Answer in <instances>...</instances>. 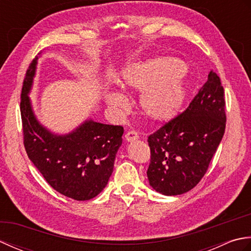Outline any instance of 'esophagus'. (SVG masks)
Instances as JSON below:
<instances>
[{
    "label": "esophagus",
    "mask_w": 251,
    "mask_h": 251,
    "mask_svg": "<svg viewBox=\"0 0 251 251\" xmlns=\"http://www.w3.org/2000/svg\"><path fill=\"white\" fill-rule=\"evenodd\" d=\"M138 138H139V136H138L137 132L134 131V130H129L125 134V139H126V141H128V142L135 141V140L138 139Z\"/></svg>",
    "instance_id": "34e87169"
}]
</instances>
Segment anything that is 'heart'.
<instances>
[{"instance_id": "obj_1", "label": "heart", "mask_w": 251, "mask_h": 251, "mask_svg": "<svg viewBox=\"0 0 251 251\" xmlns=\"http://www.w3.org/2000/svg\"><path fill=\"white\" fill-rule=\"evenodd\" d=\"M186 66L170 57H156L131 63L122 72L121 84L125 89L141 92V112L154 122H165L178 113L185 97ZM104 100L116 111L128 106L126 95L119 89L109 88Z\"/></svg>"}]
</instances>
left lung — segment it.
<instances>
[{"instance_id": "obj_1", "label": "left lung", "mask_w": 251, "mask_h": 251, "mask_svg": "<svg viewBox=\"0 0 251 251\" xmlns=\"http://www.w3.org/2000/svg\"><path fill=\"white\" fill-rule=\"evenodd\" d=\"M225 90L214 71L188 108L148 138L149 183L158 193L180 195L204 177L226 130Z\"/></svg>"}]
</instances>
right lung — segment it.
Returning <instances> with one entry per match:
<instances>
[{
    "label": "right lung",
    "mask_w": 251,
    "mask_h": 251,
    "mask_svg": "<svg viewBox=\"0 0 251 251\" xmlns=\"http://www.w3.org/2000/svg\"><path fill=\"white\" fill-rule=\"evenodd\" d=\"M39 57L31 62L21 90L24 143L30 161L52 189L75 201L97 196L113 173L124 128L87 119L68 134L52 132L36 119L29 95Z\"/></svg>",
    "instance_id": "add662e5"
}]
</instances>
